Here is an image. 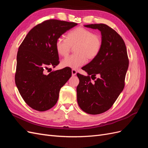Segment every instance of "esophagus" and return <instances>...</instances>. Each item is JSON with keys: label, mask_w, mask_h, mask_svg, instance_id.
<instances>
[{"label": "esophagus", "mask_w": 148, "mask_h": 148, "mask_svg": "<svg viewBox=\"0 0 148 148\" xmlns=\"http://www.w3.org/2000/svg\"><path fill=\"white\" fill-rule=\"evenodd\" d=\"M77 73V70H75V69L71 70V74H72V76L76 75Z\"/></svg>", "instance_id": "1"}]
</instances>
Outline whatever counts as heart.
<instances>
[{"label":"heart","mask_w":148,"mask_h":148,"mask_svg":"<svg viewBox=\"0 0 148 148\" xmlns=\"http://www.w3.org/2000/svg\"><path fill=\"white\" fill-rule=\"evenodd\" d=\"M75 54L66 57L61 62L63 67L77 69L89 60L96 58L102 49L101 36L83 27H78L67 33L66 38L60 37L56 42V49L62 57L69 55L72 47Z\"/></svg>","instance_id":"b5f03b06"}]
</instances>
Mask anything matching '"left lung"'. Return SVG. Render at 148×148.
<instances>
[{
  "label": "left lung",
  "mask_w": 148,
  "mask_h": 148,
  "mask_svg": "<svg viewBox=\"0 0 148 148\" xmlns=\"http://www.w3.org/2000/svg\"><path fill=\"white\" fill-rule=\"evenodd\" d=\"M84 26L101 31L102 47L98 56L82 68L88 75L77 74V101L85 112L97 115L108 110L123 91L129 60L125 42L114 29L103 23ZM96 74L100 78L95 80Z\"/></svg>",
  "instance_id": "obj_1"
}]
</instances>
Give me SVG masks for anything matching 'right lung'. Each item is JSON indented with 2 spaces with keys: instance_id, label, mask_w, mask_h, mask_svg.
Masks as SVG:
<instances>
[{
  "instance_id": "obj_1",
  "label": "right lung",
  "mask_w": 148,
  "mask_h": 148,
  "mask_svg": "<svg viewBox=\"0 0 148 148\" xmlns=\"http://www.w3.org/2000/svg\"><path fill=\"white\" fill-rule=\"evenodd\" d=\"M76 25L74 22L54 19L44 21L31 29L20 44L15 84L25 102L36 110L46 111L54 106L60 88L71 77L69 68L48 74L46 70L60 62L56 49L57 39Z\"/></svg>"
}]
</instances>
